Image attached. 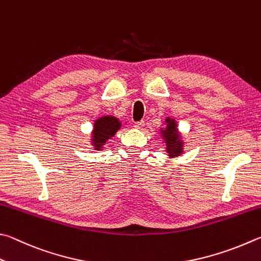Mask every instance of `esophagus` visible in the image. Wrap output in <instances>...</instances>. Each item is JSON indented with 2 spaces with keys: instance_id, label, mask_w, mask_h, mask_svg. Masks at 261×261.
<instances>
[{
  "instance_id": "34e87169",
  "label": "esophagus",
  "mask_w": 261,
  "mask_h": 261,
  "mask_svg": "<svg viewBox=\"0 0 261 261\" xmlns=\"http://www.w3.org/2000/svg\"><path fill=\"white\" fill-rule=\"evenodd\" d=\"M134 127L136 128V129H142V128L144 127V121H143V120H141V121L135 122Z\"/></svg>"
}]
</instances>
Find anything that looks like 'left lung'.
Returning <instances> with one entry per match:
<instances>
[{
  "mask_svg": "<svg viewBox=\"0 0 261 261\" xmlns=\"http://www.w3.org/2000/svg\"><path fill=\"white\" fill-rule=\"evenodd\" d=\"M161 136L165 142L166 152L170 158L181 156L185 152V142L174 118L167 117L165 119V127L161 128Z\"/></svg>",
  "mask_w": 261,
  "mask_h": 261,
  "instance_id": "8db88e82",
  "label": "left lung"
}]
</instances>
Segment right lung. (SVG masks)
Returning <instances> with one entry per match:
<instances>
[{
  "instance_id": "obj_1",
  "label": "right lung",
  "mask_w": 261,
  "mask_h": 261,
  "mask_svg": "<svg viewBox=\"0 0 261 261\" xmlns=\"http://www.w3.org/2000/svg\"><path fill=\"white\" fill-rule=\"evenodd\" d=\"M120 127L121 121L113 116H103L96 119L90 136V144L94 147V150H103L107 141L112 139Z\"/></svg>"
}]
</instances>
